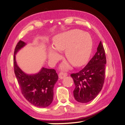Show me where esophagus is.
<instances>
[{
	"label": "esophagus",
	"instance_id": "esophagus-1",
	"mask_svg": "<svg viewBox=\"0 0 125 125\" xmlns=\"http://www.w3.org/2000/svg\"><path fill=\"white\" fill-rule=\"evenodd\" d=\"M66 76H67V73L64 72H61L59 74V77L60 79H63Z\"/></svg>",
	"mask_w": 125,
	"mask_h": 125
}]
</instances>
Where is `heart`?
<instances>
[{
	"label": "heart",
	"mask_w": 125,
	"mask_h": 125,
	"mask_svg": "<svg viewBox=\"0 0 125 125\" xmlns=\"http://www.w3.org/2000/svg\"><path fill=\"white\" fill-rule=\"evenodd\" d=\"M93 42L90 35L86 32L74 29L56 35L53 39V47L48 48V57L52 62H55L60 57L57 51H65L66 59L74 66L86 64L92 53ZM62 68L68 65L63 64Z\"/></svg>",
	"instance_id": "obj_1"
}]
</instances>
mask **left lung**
<instances>
[{
    "label": "left lung",
    "mask_w": 125,
    "mask_h": 125,
    "mask_svg": "<svg viewBox=\"0 0 125 125\" xmlns=\"http://www.w3.org/2000/svg\"><path fill=\"white\" fill-rule=\"evenodd\" d=\"M106 64L105 50L100 42L97 52L86 66L79 72L71 74L75 85L73 95L77 101L87 103L98 94L105 80Z\"/></svg>",
    "instance_id": "1"
}]
</instances>
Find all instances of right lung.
Segmentation results:
<instances>
[{"label": "right lung", "mask_w": 125, "mask_h": 125, "mask_svg": "<svg viewBox=\"0 0 125 125\" xmlns=\"http://www.w3.org/2000/svg\"><path fill=\"white\" fill-rule=\"evenodd\" d=\"M20 40L15 47L13 58L14 72L21 93L32 105L39 107H48L53 99V88L58 80V75L53 69L42 67L38 73L27 74L17 64L16 54L26 45Z\"/></svg>", "instance_id": "right-lung-1"}]
</instances>
